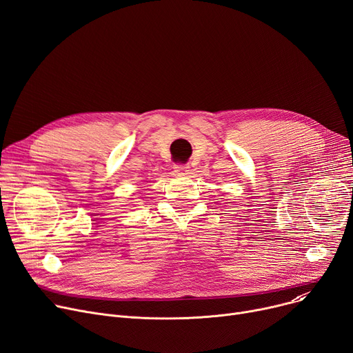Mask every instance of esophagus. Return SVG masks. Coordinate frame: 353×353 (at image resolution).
I'll use <instances>...</instances> for the list:
<instances>
[{"label":"esophagus","mask_w":353,"mask_h":353,"mask_svg":"<svg viewBox=\"0 0 353 353\" xmlns=\"http://www.w3.org/2000/svg\"><path fill=\"white\" fill-rule=\"evenodd\" d=\"M174 172L179 174H186L189 172V165L188 164H176L174 165Z\"/></svg>","instance_id":"obj_1"}]
</instances>
